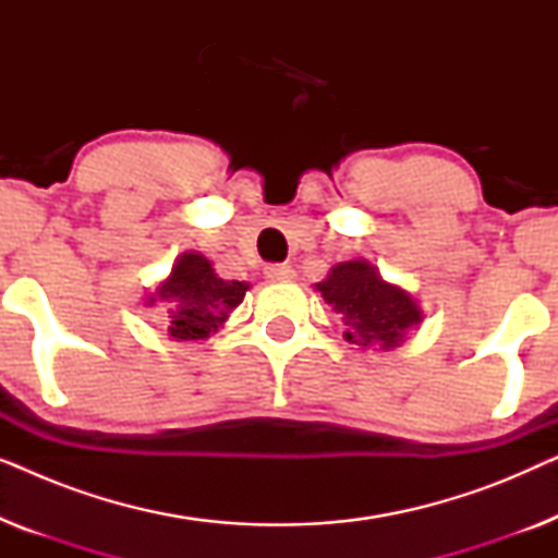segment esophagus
<instances>
[{
	"label": "esophagus",
	"instance_id": "34e87169",
	"mask_svg": "<svg viewBox=\"0 0 558 558\" xmlns=\"http://www.w3.org/2000/svg\"><path fill=\"white\" fill-rule=\"evenodd\" d=\"M264 274H266V279H271V281H292L296 277L294 269L289 264H269L264 269Z\"/></svg>",
	"mask_w": 558,
	"mask_h": 558
}]
</instances>
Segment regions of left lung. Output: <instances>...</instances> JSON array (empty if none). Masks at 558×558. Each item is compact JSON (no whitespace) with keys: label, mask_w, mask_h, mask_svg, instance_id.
<instances>
[{"label":"left lung","mask_w":558,"mask_h":558,"mask_svg":"<svg viewBox=\"0 0 558 558\" xmlns=\"http://www.w3.org/2000/svg\"><path fill=\"white\" fill-rule=\"evenodd\" d=\"M315 289L348 325L345 340L353 345L391 350L401 345L411 327L422 323L414 296L407 289L388 284L365 258L332 266Z\"/></svg>","instance_id":"8db88e82"}]
</instances>
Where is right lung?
<instances>
[{
  "label": "right lung",
  "mask_w": 558,
  "mask_h": 558,
  "mask_svg": "<svg viewBox=\"0 0 558 558\" xmlns=\"http://www.w3.org/2000/svg\"><path fill=\"white\" fill-rule=\"evenodd\" d=\"M246 289V281L220 279L208 258L185 251L147 304L165 302L167 332L174 340H205L239 307Z\"/></svg>",
  "instance_id": "1"
}]
</instances>
